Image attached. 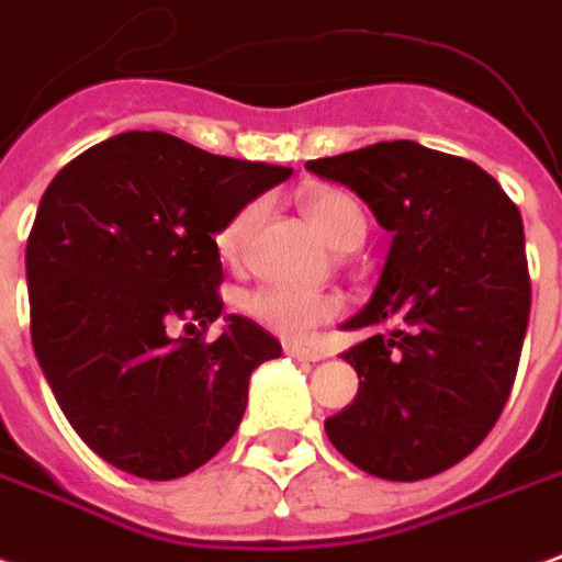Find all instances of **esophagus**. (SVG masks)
<instances>
[{
	"label": "esophagus",
	"instance_id": "esophagus-1",
	"mask_svg": "<svg viewBox=\"0 0 562 562\" xmlns=\"http://www.w3.org/2000/svg\"><path fill=\"white\" fill-rule=\"evenodd\" d=\"M285 355L289 357H294V360H322V351H315V348H303V345H297V342H289L285 345Z\"/></svg>",
	"mask_w": 562,
	"mask_h": 562
}]
</instances>
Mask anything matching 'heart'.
I'll use <instances>...</instances> for the list:
<instances>
[{
	"label": "heart",
	"mask_w": 562,
	"mask_h": 562,
	"mask_svg": "<svg viewBox=\"0 0 562 562\" xmlns=\"http://www.w3.org/2000/svg\"><path fill=\"white\" fill-rule=\"evenodd\" d=\"M261 217V202H249L238 207L232 217L220 226L217 252L226 261H238L247 249V240ZM306 217L330 247L355 249L366 238V214L355 199L342 190H318L306 199ZM244 310L249 318H256L261 327H268L277 336L303 342L322 327L339 318L345 303L334 292H313V289H297V285H259L244 297Z\"/></svg>",
	"instance_id": "1"
}]
</instances>
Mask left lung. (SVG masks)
I'll use <instances>...</instances> for the list:
<instances>
[{
    "label": "left lung",
    "instance_id": "1",
    "mask_svg": "<svg viewBox=\"0 0 562 562\" xmlns=\"http://www.w3.org/2000/svg\"><path fill=\"white\" fill-rule=\"evenodd\" d=\"M355 190L393 240L378 285L342 330L360 386L324 431L360 471L417 482L459 464L513 390L530 318L525 223L464 157L396 139L310 160Z\"/></svg>",
    "mask_w": 562,
    "mask_h": 562
}]
</instances>
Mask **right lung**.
I'll list each match as a JSON object with an SVG mask.
<instances>
[{"mask_svg": "<svg viewBox=\"0 0 562 562\" xmlns=\"http://www.w3.org/2000/svg\"><path fill=\"white\" fill-rule=\"evenodd\" d=\"M289 176L127 131L49 181L26 244L32 345L61 414L112 468L178 480L235 435L249 375L282 345L244 315L214 342L169 327L223 315L220 226Z\"/></svg>", "mask_w": 562, "mask_h": 562, "instance_id": "obj_1", "label": "right lung"}]
</instances>
